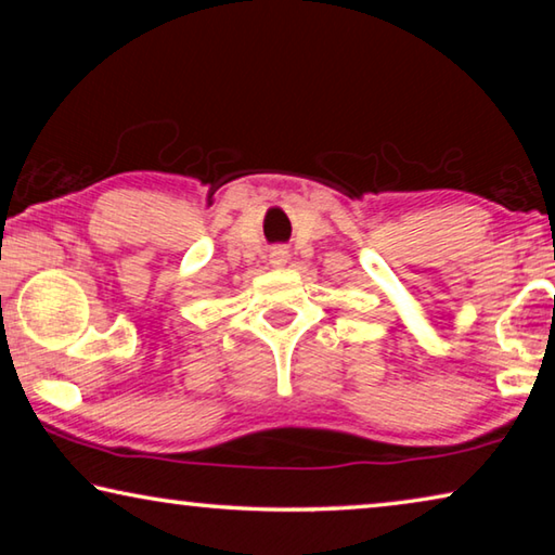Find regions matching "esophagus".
Instances as JSON below:
<instances>
[{
	"label": "esophagus",
	"mask_w": 555,
	"mask_h": 555,
	"mask_svg": "<svg viewBox=\"0 0 555 555\" xmlns=\"http://www.w3.org/2000/svg\"><path fill=\"white\" fill-rule=\"evenodd\" d=\"M286 259H288V251H286L284 247H274V249H271L269 261H271V264H274V267H284Z\"/></svg>",
	"instance_id": "obj_1"
}]
</instances>
